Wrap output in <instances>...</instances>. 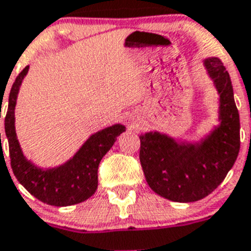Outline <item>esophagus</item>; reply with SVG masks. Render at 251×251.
Instances as JSON below:
<instances>
[{"label":"esophagus","instance_id":"esophagus-1","mask_svg":"<svg viewBox=\"0 0 251 251\" xmlns=\"http://www.w3.org/2000/svg\"><path fill=\"white\" fill-rule=\"evenodd\" d=\"M134 124H135V123H134Z\"/></svg>","mask_w":251,"mask_h":251}]
</instances>
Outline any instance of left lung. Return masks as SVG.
Here are the masks:
<instances>
[{"label": "left lung", "mask_w": 251, "mask_h": 251, "mask_svg": "<svg viewBox=\"0 0 251 251\" xmlns=\"http://www.w3.org/2000/svg\"><path fill=\"white\" fill-rule=\"evenodd\" d=\"M218 92V125L193 141L157 130L140 135V162L149 186L176 202H193L223 182L240 150V120L230 76L218 57L202 60Z\"/></svg>", "instance_id": "obj_1"}]
</instances>
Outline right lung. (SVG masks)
I'll return each mask as SVG.
<instances>
[{
	"mask_svg": "<svg viewBox=\"0 0 251 251\" xmlns=\"http://www.w3.org/2000/svg\"><path fill=\"white\" fill-rule=\"evenodd\" d=\"M28 69V66L25 67L13 82L4 119L11 168L20 184L40 201L52 206L80 204L95 194L98 189V169L101 159L112 148L117 136H120L126 127L123 124H115L102 128L92 134L74 153V156L64 164L55 168L37 166L25 156L15 126L16 103L20 87Z\"/></svg>",
	"mask_w": 251,
	"mask_h": 251,
	"instance_id": "add662e5",
	"label": "right lung"
}]
</instances>
